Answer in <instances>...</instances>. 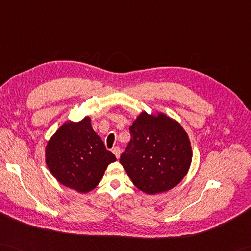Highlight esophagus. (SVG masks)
<instances>
[{
  "mask_svg": "<svg viewBox=\"0 0 251 251\" xmlns=\"http://www.w3.org/2000/svg\"><path fill=\"white\" fill-rule=\"evenodd\" d=\"M112 152H113V154L115 155L116 158H119V157H120V154H121V149H120L119 147H115V148H113V149H112Z\"/></svg>",
  "mask_w": 251,
  "mask_h": 251,
  "instance_id": "1",
  "label": "esophagus"
}]
</instances>
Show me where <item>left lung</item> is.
I'll use <instances>...</instances> for the list:
<instances>
[{
  "label": "left lung",
  "mask_w": 251,
  "mask_h": 251,
  "mask_svg": "<svg viewBox=\"0 0 251 251\" xmlns=\"http://www.w3.org/2000/svg\"><path fill=\"white\" fill-rule=\"evenodd\" d=\"M120 161L137 188L149 195L176 186L187 174L192 158L187 133L177 122L159 113L143 112L129 127Z\"/></svg>",
  "instance_id": "left-lung-1"
}]
</instances>
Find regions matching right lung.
Returning a JSON list of instances; mask_svg holds the SVG:
<instances>
[{
	"mask_svg": "<svg viewBox=\"0 0 251 251\" xmlns=\"http://www.w3.org/2000/svg\"><path fill=\"white\" fill-rule=\"evenodd\" d=\"M115 156L91 126V119L64 124L46 147V164L59 182L78 192L94 189Z\"/></svg>",
	"mask_w": 251,
	"mask_h": 251,
	"instance_id": "1",
	"label": "right lung"
}]
</instances>
